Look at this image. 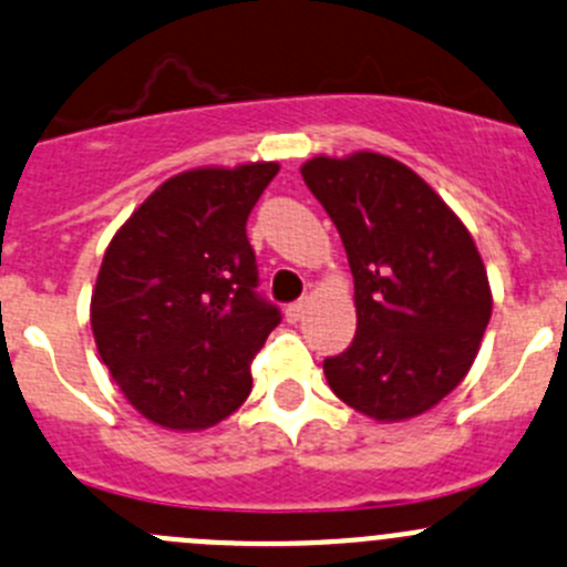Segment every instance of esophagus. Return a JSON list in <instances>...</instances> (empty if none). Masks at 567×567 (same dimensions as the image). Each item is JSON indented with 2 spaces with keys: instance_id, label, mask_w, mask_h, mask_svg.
I'll list each match as a JSON object with an SVG mask.
<instances>
[{
  "instance_id": "obj_1",
  "label": "esophagus",
  "mask_w": 567,
  "mask_h": 567,
  "mask_svg": "<svg viewBox=\"0 0 567 567\" xmlns=\"http://www.w3.org/2000/svg\"><path fill=\"white\" fill-rule=\"evenodd\" d=\"M306 309H309V300H295V303H289L287 306V320L289 322H300L303 320V315H306Z\"/></svg>"
}]
</instances>
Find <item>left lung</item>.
<instances>
[{
    "label": "left lung",
    "mask_w": 567,
    "mask_h": 567,
    "mask_svg": "<svg viewBox=\"0 0 567 567\" xmlns=\"http://www.w3.org/2000/svg\"><path fill=\"white\" fill-rule=\"evenodd\" d=\"M300 175L337 225L353 272L355 337L322 361L328 386L379 423L429 412L473 368L493 315L471 230L390 155H315Z\"/></svg>",
    "instance_id": "left-lung-1"
}]
</instances>
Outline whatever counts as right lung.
Returning <instances> with one entry per match:
<instances>
[{
	"label": "right lung",
	"instance_id": "add662e5",
	"mask_svg": "<svg viewBox=\"0 0 567 567\" xmlns=\"http://www.w3.org/2000/svg\"><path fill=\"white\" fill-rule=\"evenodd\" d=\"M278 169L252 161L181 172L107 245L91 331L111 379L153 425L212 429L250 395V361L280 311L256 295L245 225Z\"/></svg>",
	"mask_w": 567,
	"mask_h": 567
}]
</instances>
